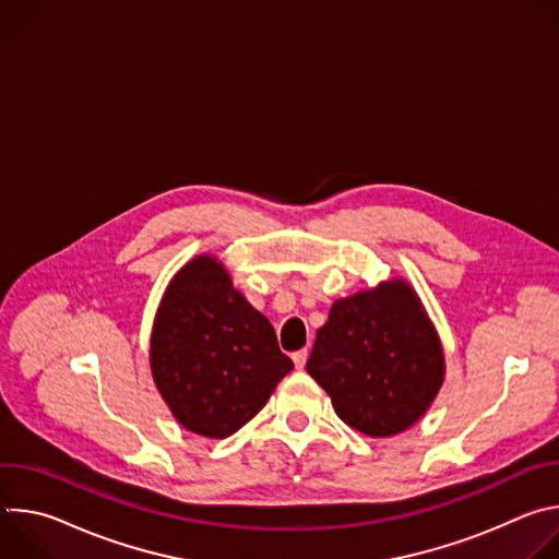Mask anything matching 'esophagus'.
Masks as SVG:
<instances>
[{
  "mask_svg": "<svg viewBox=\"0 0 559 559\" xmlns=\"http://www.w3.org/2000/svg\"><path fill=\"white\" fill-rule=\"evenodd\" d=\"M292 358H294L296 369H302V367H305V362H307V349H298V352H294V354H292Z\"/></svg>",
  "mask_w": 559,
  "mask_h": 559,
  "instance_id": "1",
  "label": "esophagus"
}]
</instances>
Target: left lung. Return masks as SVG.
I'll list each match as a JSON object with an SVG mask.
<instances>
[{
  "instance_id": "obj_1",
  "label": "left lung",
  "mask_w": 559,
  "mask_h": 559,
  "mask_svg": "<svg viewBox=\"0 0 559 559\" xmlns=\"http://www.w3.org/2000/svg\"><path fill=\"white\" fill-rule=\"evenodd\" d=\"M307 373L330 393L343 423L389 438L431 407L444 380V354L418 294L393 278L332 305Z\"/></svg>"
}]
</instances>
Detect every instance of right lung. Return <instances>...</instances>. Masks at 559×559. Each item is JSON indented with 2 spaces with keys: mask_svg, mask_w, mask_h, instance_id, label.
Returning <instances> with one entry per match:
<instances>
[{
  "mask_svg": "<svg viewBox=\"0 0 559 559\" xmlns=\"http://www.w3.org/2000/svg\"><path fill=\"white\" fill-rule=\"evenodd\" d=\"M150 367L186 429L227 438L265 407L294 362L267 318L203 254L177 272L156 309Z\"/></svg>",
  "mask_w": 559,
  "mask_h": 559,
  "instance_id": "1",
  "label": "right lung"
}]
</instances>
